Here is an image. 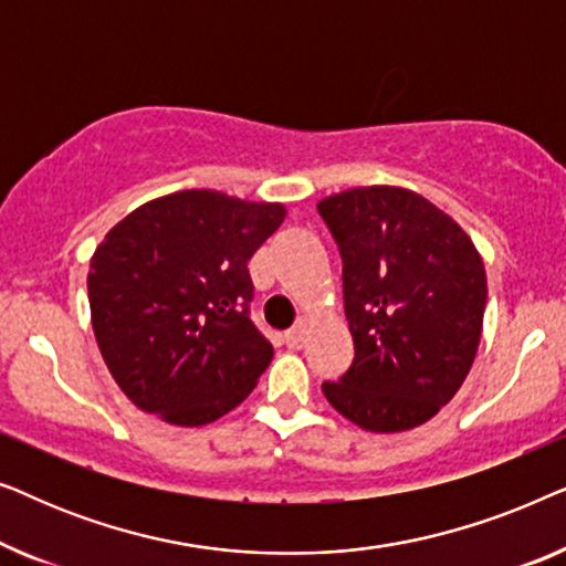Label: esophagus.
Instances as JSON below:
<instances>
[{
	"mask_svg": "<svg viewBox=\"0 0 566 566\" xmlns=\"http://www.w3.org/2000/svg\"><path fill=\"white\" fill-rule=\"evenodd\" d=\"M306 327H308V316H298V322L293 324L289 332H285V345L293 347V350H298V347L304 345Z\"/></svg>",
	"mask_w": 566,
	"mask_h": 566,
	"instance_id": "esophagus-1",
	"label": "esophagus"
}]
</instances>
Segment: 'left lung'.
Wrapping results in <instances>:
<instances>
[{
  "mask_svg": "<svg viewBox=\"0 0 566 566\" xmlns=\"http://www.w3.org/2000/svg\"><path fill=\"white\" fill-rule=\"evenodd\" d=\"M343 254L345 316L355 358L322 391L370 432L436 417L476 358L486 270L471 237L420 192L368 185L322 198Z\"/></svg>",
  "mask_w": 566,
  "mask_h": 566,
  "instance_id": "8db88e82",
  "label": "left lung"
}]
</instances>
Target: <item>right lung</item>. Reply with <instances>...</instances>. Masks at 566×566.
<instances>
[{
    "instance_id": "1",
    "label": "right lung",
    "mask_w": 566,
    "mask_h": 566,
    "mask_svg": "<svg viewBox=\"0 0 566 566\" xmlns=\"http://www.w3.org/2000/svg\"><path fill=\"white\" fill-rule=\"evenodd\" d=\"M283 219V203L180 190L107 231L87 273L92 329L138 409L200 428L250 397L273 347L247 316V262Z\"/></svg>"
}]
</instances>
